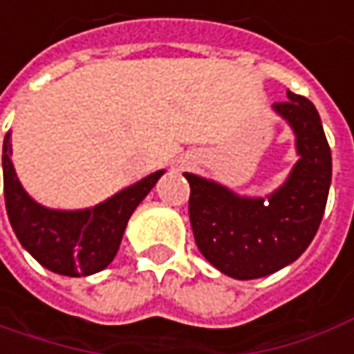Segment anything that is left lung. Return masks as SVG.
Masks as SVG:
<instances>
[{"label":"left lung","instance_id":"left-lung-1","mask_svg":"<svg viewBox=\"0 0 354 354\" xmlns=\"http://www.w3.org/2000/svg\"><path fill=\"white\" fill-rule=\"evenodd\" d=\"M274 104L291 127L299 160L281 187L241 196L225 185L183 173L191 185L189 218L196 247L221 274L258 279L295 262L320 227L331 185V152L310 100L287 92Z\"/></svg>","mask_w":354,"mask_h":354}]
</instances>
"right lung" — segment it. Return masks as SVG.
<instances>
[{
	"label": "right lung",
	"mask_w": 354,
	"mask_h": 354,
	"mask_svg": "<svg viewBox=\"0 0 354 354\" xmlns=\"http://www.w3.org/2000/svg\"><path fill=\"white\" fill-rule=\"evenodd\" d=\"M11 133L3 140L5 208L15 235L34 260L59 275L102 272L115 258L127 221L165 169L150 173L92 208L55 209L34 201L11 162Z\"/></svg>",
	"instance_id": "right-lung-1"
}]
</instances>
